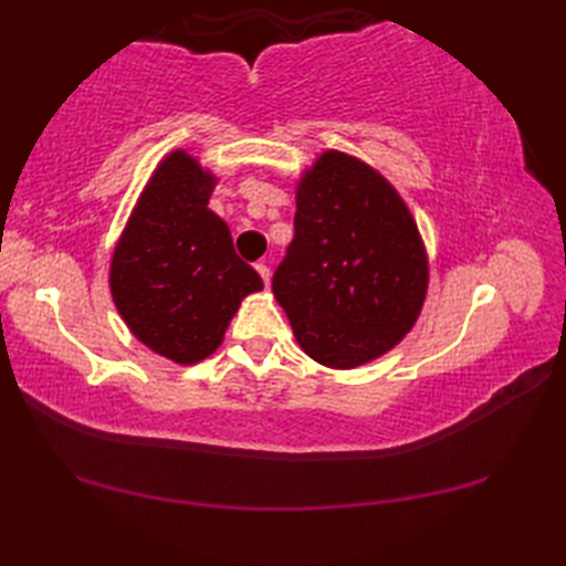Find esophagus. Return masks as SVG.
Returning <instances> with one entry per match:
<instances>
[{
    "label": "esophagus",
    "mask_w": 566,
    "mask_h": 566,
    "mask_svg": "<svg viewBox=\"0 0 566 566\" xmlns=\"http://www.w3.org/2000/svg\"><path fill=\"white\" fill-rule=\"evenodd\" d=\"M255 270H258V274L262 276V282H264V284H270V276H272V274H270V268H268V264H264V262H258V264H255Z\"/></svg>",
    "instance_id": "obj_1"
}]
</instances>
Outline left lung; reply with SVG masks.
I'll list each match as a JSON object with an SVG mask.
<instances>
[{
  "mask_svg": "<svg viewBox=\"0 0 566 566\" xmlns=\"http://www.w3.org/2000/svg\"><path fill=\"white\" fill-rule=\"evenodd\" d=\"M294 228L272 292L298 347L331 369L394 350L430 282L423 235L396 187L355 155L323 150L296 179Z\"/></svg>",
  "mask_w": 566,
  "mask_h": 566,
  "instance_id": "8db88e82",
  "label": "left lung"
}]
</instances>
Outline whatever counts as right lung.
<instances>
[{
    "label": "right lung",
    "mask_w": 566,
    "mask_h": 566,
    "mask_svg": "<svg viewBox=\"0 0 566 566\" xmlns=\"http://www.w3.org/2000/svg\"><path fill=\"white\" fill-rule=\"evenodd\" d=\"M219 182L185 148L155 165L109 262L112 302L148 350L177 365L216 353L260 274L235 255L231 228L209 209Z\"/></svg>",
    "instance_id": "obj_1"
}]
</instances>
